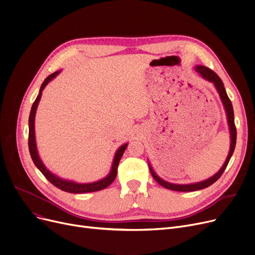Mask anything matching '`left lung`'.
I'll list each match as a JSON object with an SVG mask.
<instances>
[{"label": "left lung", "instance_id": "8db88e82", "mask_svg": "<svg viewBox=\"0 0 255 255\" xmlns=\"http://www.w3.org/2000/svg\"><path fill=\"white\" fill-rule=\"evenodd\" d=\"M195 70L202 75L205 79L209 80V82L213 83L215 88L217 89L218 93H219V96L221 98V101L223 103V106L225 109L226 112V117H227V122H229V127H230V132H231V149H230V153L229 156H227L225 162L223 164V166L221 167V169L216 173L215 176L211 177L208 180H205L203 182H198V183H193V184H187V185H179V184H172V183H168L164 180H162L161 178H159L155 171L153 170L152 166L149 164L150 167V171H151V175L153 176V178L155 179V181L160 184L161 186H163L164 188L169 189V190H173V191H182V192H189V191H196V190H200V189H204L207 188V187L211 186L213 183H215L221 176L223 171L225 170L227 164H229L230 160L232 158V155L235 151L236 148V141H237V129H236V125H235V118H234V109H233V104L231 99L229 98L224 88V85L222 83L221 78L214 72L212 69L208 68L206 66H196L195 67Z\"/></svg>", "mask_w": 255, "mask_h": 255}]
</instances>
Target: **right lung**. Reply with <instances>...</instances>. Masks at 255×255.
<instances>
[{
  "mask_svg": "<svg viewBox=\"0 0 255 255\" xmlns=\"http://www.w3.org/2000/svg\"><path fill=\"white\" fill-rule=\"evenodd\" d=\"M60 73V71H57L55 73H52L50 75H48L45 79L43 84L41 85V88H40L39 94L36 98V100L34 101L32 109H31V113H30V118H29V150H30V154L32 157V160L34 164L36 165V167L43 173V176L52 184L55 185L56 187H58L59 189L69 192V193H88V192H95V191H99L102 190L104 188H106L107 186H110L114 180L117 177V172H118V165L121 158H122L126 148L127 144L125 143L123 145H121L119 150L116 152L114 161H113V166H112V170L109 173V176H106L104 179L99 180L97 182L94 183H88V184H78L75 182H71V181H67V180H63L57 176L51 173L46 167L45 165L42 163L41 159H40L39 155H38V151H37V146H36V139H35V115H36V110L38 103L40 101V98H41L42 95V91L43 89L46 87V85L50 82L51 79L55 78L58 74Z\"/></svg>",
  "mask_w": 255,
  "mask_h": 255,
  "instance_id": "right-lung-1",
  "label": "right lung"
}]
</instances>
